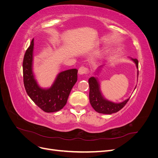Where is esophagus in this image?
Segmentation results:
<instances>
[{
	"label": "esophagus",
	"mask_w": 158,
	"mask_h": 158,
	"mask_svg": "<svg viewBox=\"0 0 158 158\" xmlns=\"http://www.w3.org/2000/svg\"><path fill=\"white\" fill-rule=\"evenodd\" d=\"M88 73V69L85 66H82L80 69H78V73L80 74H87Z\"/></svg>",
	"instance_id": "obj_1"
}]
</instances>
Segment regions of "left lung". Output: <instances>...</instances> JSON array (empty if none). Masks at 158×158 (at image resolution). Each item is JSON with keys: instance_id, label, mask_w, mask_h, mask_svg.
Returning a JSON list of instances; mask_svg holds the SVG:
<instances>
[{"instance_id": "1", "label": "left lung", "mask_w": 158, "mask_h": 158, "mask_svg": "<svg viewBox=\"0 0 158 158\" xmlns=\"http://www.w3.org/2000/svg\"><path fill=\"white\" fill-rule=\"evenodd\" d=\"M138 69V61L137 59H132ZM89 86V102L95 111L103 114H112L117 113L125 107L129 99H126L122 103H114L105 99L99 91V85L97 79L94 77H91L88 80Z\"/></svg>"}]
</instances>
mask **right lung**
Here are the masks:
<instances>
[{
	"mask_svg": "<svg viewBox=\"0 0 158 158\" xmlns=\"http://www.w3.org/2000/svg\"><path fill=\"white\" fill-rule=\"evenodd\" d=\"M33 39L23 60V80L27 95L37 106L47 113L58 111L67 102L70 91L78 78V70H65L58 75L52 87L44 89L38 86L32 73Z\"/></svg>",
	"mask_w": 158,
	"mask_h": 158,
	"instance_id": "1",
	"label": "right lung"
}]
</instances>
